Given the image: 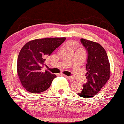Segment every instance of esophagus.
<instances>
[{
  "label": "esophagus",
  "mask_w": 124,
  "mask_h": 124,
  "mask_svg": "<svg viewBox=\"0 0 124 124\" xmlns=\"http://www.w3.org/2000/svg\"><path fill=\"white\" fill-rule=\"evenodd\" d=\"M63 76L64 77H66L67 79H68L69 80H73V79H74L73 77H68V76H66V75H63Z\"/></svg>",
  "instance_id": "obj_1"
}]
</instances>
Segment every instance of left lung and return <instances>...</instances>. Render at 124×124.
Instances as JSON below:
<instances>
[{
	"label": "left lung",
	"mask_w": 124,
	"mask_h": 124,
	"mask_svg": "<svg viewBox=\"0 0 124 124\" xmlns=\"http://www.w3.org/2000/svg\"><path fill=\"white\" fill-rule=\"evenodd\" d=\"M80 42L87 54V82L77 94L84 98H91L100 92L109 79L110 64L106 50L100 44L84 39H80Z\"/></svg>",
	"instance_id": "left-lung-1"
}]
</instances>
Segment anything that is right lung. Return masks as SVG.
<instances>
[{
  "label": "right lung",
  "mask_w": 124,
  "mask_h": 124,
  "mask_svg": "<svg viewBox=\"0 0 124 124\" xmlns=\"http://www.w3.org/2000/svg\"><path fill=\"white\" fill-rule=\"evenodd\" d=\"M66 38L35 39L28 42L18 54L17 62L18 75L23 86L28 92L39 93L49 89L54 74L41 69L46 58L63 43Z\"/></svg>",
  "instance_id": "obj_1"
}]
</instances>
